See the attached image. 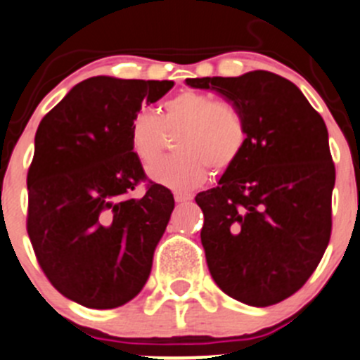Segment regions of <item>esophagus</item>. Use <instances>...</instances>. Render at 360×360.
<instances>
[{"label":"esophagus","mask_w":360,"mask_h":360,"mask_svg":"<svg viewBox=\"0 0 360 360\" xmlns=\"http://www.w3.org/2000/svg\"><path fill=\"white\" fill-rule=\"evenodd\" d=\"M174 198H176L177 204H183V202H190L191 198H193V195H191V193H181V191H177V193H174Z\"/></svg>","instance_id":"34e87169"}]
</instances>
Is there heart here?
Listing matches in <instances>:
<instances>
[{"label":"heart","instance_id":"b5f03b06","mask_svg":"<svg viewBox=\"0 0 360 360\" xmlns=\"http://www.w3.org/2000/svg\"><path fill=\"white\" fill-rule=\"evenodd\" d=\"M177 155L156 163L149 176L170 190L188 191L200 186L211 167L223 172L237 163L248 144L243 114L214 96L183 91L167 100L162 112L139 110L130 123V146L142 165L149 167L165 149V134H176Z\"/></svg>","mask_w":360,"mask_h":360}]
</instances>
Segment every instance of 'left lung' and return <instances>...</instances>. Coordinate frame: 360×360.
I'll return each mask as SVG.
<instances>
[{"instance_id":"obj_1","label":"left lung","mask_w":360,"mask_h":360,"mask_svg":"<svg viewBox=\"0 0 360 360\" xmlns=\"http://www.w3.org/2000/svg\"><path fill=\"white\" fill-rule=\"evenodd\" d=\"M246 121L248 144L218 186L195 197L209 273L236 301L265 308L299 290L322 260L336 181L322 116L276 73L202 77Z\"/></svg>"}]
</instances>
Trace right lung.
<instances>
[{"mask_svg":"<svg viewBox=\"0 0 360 360\" xmlns=\"http://www.w3.org/2000/svg\"><path fill=\"white\" fill-rule=\"evenodd\" d=\"M172 80L91 77L38 124L27 170V236L52 287L86 308L127 304L148 281L174 209L165 186L146 179L130 123Z\"/></svg>","mask_w":360,"mask_h":360,"instance_id":"right-lung-1","label":"right lung"}]
</instances>
